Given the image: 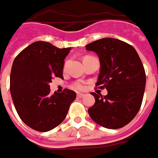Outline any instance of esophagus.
<instances>
[{
	"mask_svg": "<svg viewBox=\"0 0 158 158\" xmlns=\"http://www.w3.org/2000/svg\"><path fill=\"white\" fill-rule=\"evenodd\" d=\"M84 96H85L84 93H78V94H77V97L78 98H83Z\"/></svg>",
	"mask_w": 158,
	"mask_h": 158,
	"instance_id": "1",
	"label": "esophagus"
}]
</instances>
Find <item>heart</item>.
Wrapping results in <instances>:
<instances>
[{
	"label": "heart",
	"instance_id": "1",
	"mask_svg": "<svg viewBox=\"0 0 158 158\" xmlns=\"http://www.w3.org/2000/svg\"><path fill=\"white\" fill-rule=\"evenodd\" d=\"M66 65H67V62H65V65H64V67H66ZM84 87H85V85H84V84L81 82V81H75L74 83L73 84V88H74L75 90H83Z\"/></svg>",
	"mask_w": 158,
	"mask_h": 158
}]
</instances>
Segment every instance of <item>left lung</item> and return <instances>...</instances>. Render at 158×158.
Listing matches in <instances>:
<instances>
[{
	"label": "left lung",
	"instance_id": "1",
	"mask_svg": "<svg viewBox=\"0 0 158 158\" xmlns=\"http://www.w3.org/2000/svg\"><path fill=\"white\" fill-rule=\"evenodd\" d=\"M85 48L99 58L96 86L108 92L106 96L92 93L95 103L88 113L100 126L122 128L135 118L142 105L146 82L142 61L132 46L117 39L98 40Z\"/></svg>",
	"mask_w": 158,
	"mask_h": 158
}]
</instances>
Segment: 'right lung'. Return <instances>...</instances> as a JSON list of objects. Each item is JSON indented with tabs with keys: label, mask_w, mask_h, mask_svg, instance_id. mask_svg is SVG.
I'll use <instances>...</instances> for the list:
<instances>
[{
	"label": "right lung",
	"mask_w": 158,
	"mask_h": 158,
	"mask_svg": "<svg viewBox=\"0 0 158 158\" xmlns=\"http://www.w3.org/2000/svg\"><path fill=\"white\" fill-rule=\"evenodd\" d=\"M71 48L36 41L16 56L10 73V93L18 115L27 126L46 132L65 119L76 93L65 89L50 94L53 77L63 79L64 60Z\"/></svg>",
	"instance_id": "obj_1"
}]
</instances>
